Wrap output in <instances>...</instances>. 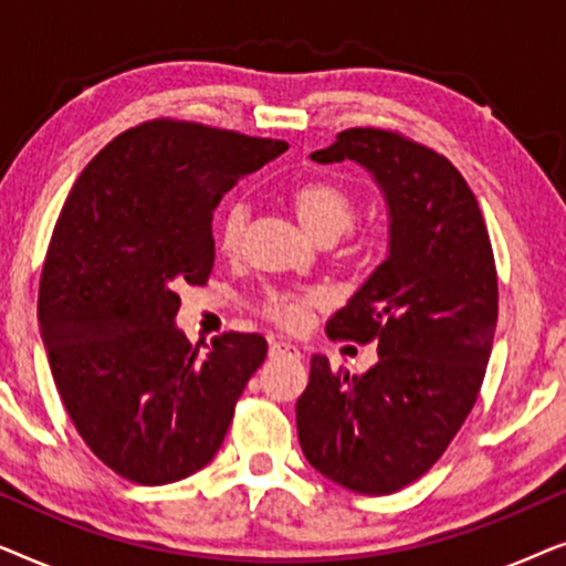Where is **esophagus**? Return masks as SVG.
Wrapping results in <instances>:
<instances>
[{
  "label": "esophagus",
  "mask_w": 566,
  "mask_h": 566,
  "mask_svg": "<svg viewBox=\"0 0 566 566\" xmlns=\"http://www.w3.org/2000/svg\"><path fill=\"white\" fill-rule=\"evenodd\" d=\"M301 358L298 347L291 345V343H270V358Z\"/></svg>",
  "instance_id": "esophagus-1"
}]
</instances>
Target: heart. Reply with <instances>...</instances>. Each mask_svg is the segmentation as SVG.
Segmentation results:
<instances>
[{"mask_svg":"<svg viewBox=\"0 0 566 566\" xmlns=\"http://www.w3.org/2000/svg\"><path fill=\"white\" fill-rule=\"evenodd\" d=\"M291 206L298 216L301 227L316 242H337L358 219V200H355L350 190L332 180L301 182L291 192ZM247 219H250V211H247V203H242V200H231L223 208L219 223H216V244H219L221 254L234 258L242 250ZM324 301H327V296L316 289L275 291L262 301L260 312L281 329L293 332L304 327L314 308L324 306Z\"/></svg>","mask_w":566,"mask_h":566,"instance_id":"b5f03b06","label":"heart"}]
</instances>
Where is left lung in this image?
<instances>
[{
	"label": "left lung",
	"mask_w": 566,
	"mask_h": 566,
	"mask_svg": "<svg viewBox=\"0 0 566 566\" xmlns=\"http://www.w3.org/2000/svg\"><path fill=\"white\" fill-rule=\"evenodd\" d=\"M358 161L389 206V254L327 322L332 339L376 343L363 376L312 358L296 401L306 461L358 494L420 479L482 389L497 327V270L482 211L443 154L384 128H347L312 154Z\"/></svg>",
	"instance_id": "1"
}]
</instances>
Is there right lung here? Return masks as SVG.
Wrapping results in <instances>:
<instances>
[{"instance_id":"obj_1","label":"right lung","mask_w":566,"mask_h":566,"mask_svg":"<svg viewBox=\"0 0 566 566\" xmlns=\"http://www.w3.org/2000/svg\"><path fill=\"white\" fill-rule=\"evenodd\" d=\"M289 149L157 118L115 136L76 177L45 252L38 319L59 397L90 451L136 484L196 474L227 436L262 335L190 345L180 289L213 270V211Z\"/></svg>"}]
</instances>
